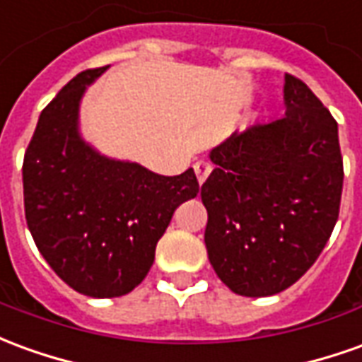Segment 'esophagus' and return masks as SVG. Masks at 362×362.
Instances as JSON below:
<instances>
[{
  "label": "esophagus",
  "instance_id": "1",
  "mask_svg": "<svg viewBox=\"0 0 362 362\" xmlns=\"http://www.w3.org/2000/svg\"><path fill=\"white\" fill-rule=\"evenodd\" d=\"M211 170H214V166L207 163V160H198V163L194 164V173L198 176L199 184H204L207 180V176L211 174Z\"/></svg>",
  "mask_w": 362,
  "mask_h": 362
}]
</instances>
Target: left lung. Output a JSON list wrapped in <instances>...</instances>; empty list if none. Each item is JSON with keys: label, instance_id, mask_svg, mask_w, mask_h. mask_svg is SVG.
Listing matches in <instances>:
<instances>
[{"label": "left lung", "instance_id": "8db88e82", "mask_svg": "<svg viewBox=\"0 0 362 362\" xmlns=\"http://www.w3.org/2000/svg\"><path fill=\"white\" fill-rule=\"evenodd\" d=\"M286 115L235 131L209 158L202 186L209 262L235 294L292 286L322 255L343 189L337 121L296 76H284Z\"/></svg>", "mask_w": 362, "mask_h": 362}]
</instances>
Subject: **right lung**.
Masks as SVG:
<instances>
[{"mask_svg":"<svg viewBox=\"0 0 362 362\" xmlns=\"http://www.w3.org/2000/svg\"><path fill=\"white\" fill-rule=\"evenodd\" d=\"M105 68L80 72L57 93L23 160L25 217L37 249L68 286L92 298L137 288L174 209L199 192L192 168L160 176L100 155L80 137V100Z\"/></svg>","mask_w":362,"mask_h":362,"instance_id":"obj_1","label":"right lung"}]
</instances>
